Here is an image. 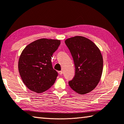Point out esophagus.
<instances>
[{
    "instance_id": "obj_1",
    "label": "esophagus",
    "mask_w": 124,
    "mask_h": 124,
    "mask_svg": "<svg viewBox=\"0 0 124 124\" xmlns=\"http://www.w3.org/2000/svg\"><path fill=\"white\" fill-rule=\"evenodd\" d=\"M58 73H59V74H60V75H62V74H63V72L62 70H61V71H58Z\"/></svg>"
}]
</instances>
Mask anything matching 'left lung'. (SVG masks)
<instances>
[{"label":"left lung","mask_w":124,"mask_h":124,"mask_svg":"<svg viewBox=\"0 0 124 124\" xmlns=\"http://www.w3.org/2000/svg\"><path fill=\"white\" fill-rule=\"evenodd\" d=\"M73 58L75 76L70 86L81 95L93 90L99 83L103 70V58L100 50L90 40L81 36L65 41Z\"/></svg>","instance_id":"8db88e82"}]
</instances>
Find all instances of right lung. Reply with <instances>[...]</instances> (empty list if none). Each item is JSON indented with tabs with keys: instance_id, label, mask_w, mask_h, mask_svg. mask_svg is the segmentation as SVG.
I'll return each instance as SVG.
<instances>
[{
	"instance_id": "1",
	"label": "right lung",
	"mask_w": 124,
	"mask_h": 124,
	"mask_svg": "<svg viewBox=\"0 0 124 124\" xmlns=\"http://www.w3.org/2000/svg\"><path fill=\"white\" fill-rule=\"evenodd\" d=\"M61 42L40 39L29 44L18 61V70L23 82L31 90L41 93L55 82L58 73L52 67L51 57Z\"/></svg>"
}]
</instances>
